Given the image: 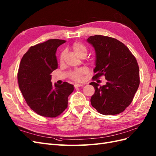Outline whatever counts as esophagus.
Instances as JSON below:
<instances>
[{
  "instance_id": "esophagus-1",
  "label": "esophagus",
  "mask_w": 156,
  "mask_h": 156,
  "mask_svg": "<svg viewBox=\"0 0 156 156\" xmlns=\"http://www.w3.org/2000/svg\"><path fill=\"white\" fill-rule=\"evenodd\" d=\"M84 85L83 84H79V83H77V84H75V85H74V87H75V88H78V87H83Z\"/></svg>"
}]
</instances>
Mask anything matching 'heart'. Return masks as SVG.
I'll use <instances>...</instances> for the list:
<instances>
[{"label": "heart", "mask_w": 156, "mask_h": 156, "mask_svg": "<svg viewBox=\"0 0 156 156\" xmlns=\"http://www.w3.org/2000/svg\"><path fill=\"white\" fill-rule=\"evenodd\" d=\"M72 49L74 51V53L76 54L79 57H85L87 55V49L85 46H84L83 44L80 43V42L76 41L72 45ZM64 52H62L60 55V62H62L64 60ZM87 72V69L85 68H81L78 69L73 71L70 73L69 77L73 81H81L83 79V75Z\"/></svg>", "instance_id": "1"}]
</instances>
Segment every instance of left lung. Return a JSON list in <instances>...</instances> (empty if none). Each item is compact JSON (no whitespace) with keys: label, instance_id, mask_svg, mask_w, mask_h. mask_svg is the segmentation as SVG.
<instances>
[{"label":"left lung","instance_id":"obj_1","mask_svg":"<svg viewBox=\"0 0 156 156\" xmlns=\"http://www.w3.org/2000/svg\"><path fill=\"white\" fill-rule=\"evenodd\" d=\"M88 42L95 49L96 68L92 79L105 76V85L96 82L90 84L95 88L91 104L104 115H117L123 112L133 101L140 83L137 61L123 43L111 37L95 35Z\"/></svg>","mask_w":156,"mask_h":156}]
</instances>
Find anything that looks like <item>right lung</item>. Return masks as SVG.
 <instances>
[{
	"mask_svg": "<svg viewBox=\"0 0 156 156\" xmlns=\"http://www.w3.org/2000/svg\"><path fill=\"white\" fill-rule=\"evenodd\" d=\"M66 41L51 39L31 46L23 55L17 72L20 90L27 105L37 115L55 118L68 107L73 86L51 82V73L57 69L56 51Z\"/></svg>",
	"mask_w": 156,
	"mask_h": 156,
	"instance_id": "1",
	"label": "right lung"
}]
</instances>
